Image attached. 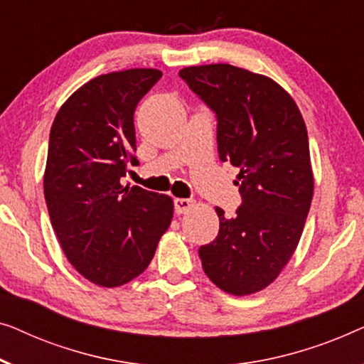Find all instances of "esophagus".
<instances>
[{
    "label": "esophagus",
    "mask_w": 364,
    "mask_h": 364,
    "mask_svg": "<svg viewBox=\"0 0 364 364\" xmlns=\"http://www.w3.org/2000/svg\"><path fill=\"white\" fill-rule=\"evenodd\" d=\"M173 204H175V213L176 214H186L189 209H193L194 201H191V199L176 198L175 201H173Z\"/></svg>",
    "instance_id": "esophagus-1"
}]
</instances>
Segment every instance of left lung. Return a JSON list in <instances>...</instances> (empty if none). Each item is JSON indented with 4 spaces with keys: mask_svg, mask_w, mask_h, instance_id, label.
I'll return each mask as SVG.
<instances>
[{
    "mask_svg": "<svg viewBox=\"0 0 364 364\" xmlns=\"http://www.w3.org/2000/svg\"><path fill=\"white\" fill-rule=\"evenodd\" d=\"M216 115L219 160L239 168L237 216L221 208L218 237L199 247L209 279L232 295L272 284L299 244L314 196L309 135L299 107L272 79L229 64L180 70Z\"/></svg>",
    "mask_w": 364,
    "mask_h": 364,
    "instance_id": "8db88e82",
    "label": "left lung"
}]
</instances>
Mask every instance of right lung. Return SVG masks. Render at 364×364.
Listing matches in <instances>:
<instances>
[{"instance_id": "1", "label": "right lung", "mask_w": 364, "mask_h": 364, "mask_svg": "<svg viewBox=\"0 0 364 364\" xmlns=\"http://www.w3.org/2000/svg\"><path fill=\"white\" fill-rule=\"evenodd\" d=\"M161 77L130 69L92 79L60 107L49 135L44 198L65 257L100 287H119L151 262L170 226L173 201L122 186L136 165L133 114Z\"/></svg>"}]
</instances>
